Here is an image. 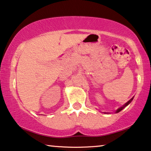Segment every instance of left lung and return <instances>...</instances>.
Returning a JSON list of instances; mask_svg holds the SVG:
<instances>
[{"mask_svg":"<svg viewBox=\"0 0 151 151\" xmlns=\"http://www.w3.org/2000/svg\"><path fill=\"white\" fill-rule=\"evenodd\" d=\"M132 99H133V98H132V99H130L129 101H128V102H126V103L125 104H124V105L123 106H122V107H120L119 108H118V109L116 110V111H115V113H117V112H119L120 111H121V110H123L124 108L126 107V106H127L128 105V104H129L130 103V102H131V101H132ZM105 113H106V112H105ZM106 113H107V112H106Z\"/></svg>","mask_w":151,"mask_h":151,"instance_id":"obj_1","label":"left lung"}]
</instances>
